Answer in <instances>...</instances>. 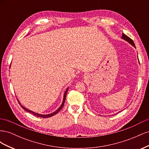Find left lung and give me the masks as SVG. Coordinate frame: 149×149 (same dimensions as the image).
<instances>
[{"label":"left lung","mask_w":149,"mask_h":149,"mask_svg":"<svg viewBox=\"0 0 149 149\" xmlns=\"http://www.w3.org/2000/svg\"><path fill=\"white\" fill-rule=\"evenodd\" d=\"M121 38H122V39H123V40H125L126 42H127L128 43H129L130 45H132L134 47L136 48V46H135V44H134V43L133 42V40L131 38H130L129 37H127V35H125L124 33H123V34H122V37ZM137 57H138V56H137Z\"/></svg>","instance_id":"8db88e82"}]
</instances>
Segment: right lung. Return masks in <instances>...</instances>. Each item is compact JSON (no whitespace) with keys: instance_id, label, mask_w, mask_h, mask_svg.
<instances>
[{"instance_id":"right-lung-1","label":"right lung","mask_w":149,"mask_h":149,"mask_svg":"<svg viewBox=\"0 0 149 149\" xmlns=\"http://www.w3.org/2000/svg\"><path fill=\"white\" fill-rule=\"evenodd\" d=\"M10 66L11 65H10ZM68 88L66 89V91H65V93H64V95H63V102H62V104H61V106L59 107V108H58V109H57V110H56L55 112H52V113H50V114H38V113H36V112H33V111H30V110H29V109H26V107H24L23 106H22V104H21V103L20 102V101L17 100V101H18V102H19V104L21 106V107L23 108V109L25 111H26V112H30V113H31V114H33V115H35V116H37V117H39V118H50V117H52V116H54V115H55V114H56L58 112H59L62 108H63V106H64V104H65V100H66V93H67V92H68Z\"/></svg>"}]
</instances>
